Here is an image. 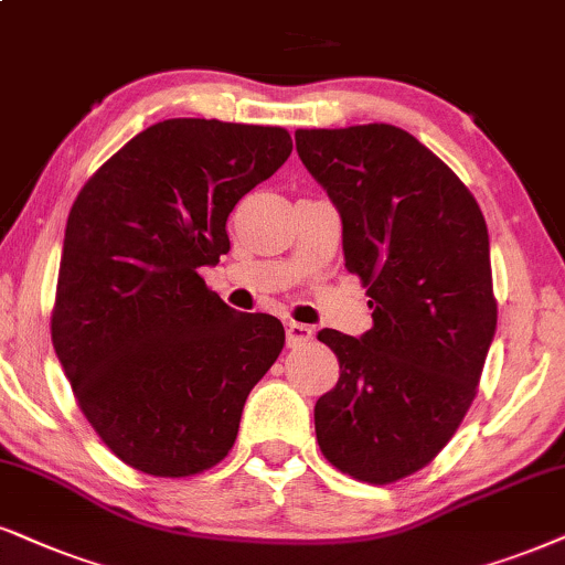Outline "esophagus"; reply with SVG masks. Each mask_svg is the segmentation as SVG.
Segmentation results:
<instances>
[{"label": "esophagus", "mask_w": 565, "mask_h": 565, "mask_svg": "<svg viewBox=\"0 0 565 565\" xmlns=\"http://www.w3.org/2000/svg\"><path fill=\"white\" fill-rule=\"evenodd\" d=\"M310 339H312V328L310 326L295 323V320H289V323H287V344L289 347L307 344Z\"/></svg>", "instance_id": "esophagus-1"}]
</instances>
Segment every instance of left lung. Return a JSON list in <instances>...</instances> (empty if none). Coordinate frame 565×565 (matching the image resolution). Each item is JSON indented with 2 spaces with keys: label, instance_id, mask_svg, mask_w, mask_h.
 <instances>
[{
  "label": "left lung",
  "instance_id": "8db88e82",
  "mask_svg": "<svg viewBox=\"0 0 565 565\" xmlns=\"http://www.w3.org/2000/svg\"><path fill=\"white\" fill-rule=\"evenodd\" d=\"M295 140L341 213L347 270L373 307L362 339L318 333L339 360L316 404L318 446L354 480L398 482L446 448L477 396L498 323L488 226L467 184L402 127Z\"/></svg>",
  "mask_w": 565,
  "mask_h": 565
}]
</instances>
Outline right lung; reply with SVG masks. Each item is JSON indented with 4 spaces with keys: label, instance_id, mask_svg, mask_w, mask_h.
Listing matches in <instances>:
<instances>
[{
    "label": "right lung",
    "instance_id": "right-lung-1",
    "mask_svg": "<svg viewBox=\"0 0 565 565\" xmlns=\"http://www.w3.org/2000/svg\"><path fill=\"white\" fill-rule=\"evenodd\" d=\"M289 153L284 127L163 119L77 192L52 344L85 419L138 472L192 477L226 459L281 354V320L232 310L200 268L230 253L234 205Z\"/></svg>",
    "mask_w": 565,
    "mask_h": 565
}]
</instances>
